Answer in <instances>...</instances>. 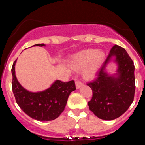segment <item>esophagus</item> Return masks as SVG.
Segmentation results:
<instances>
[{"mask_svg":"<svg viewBox=\"0 0 145 145\" xmlns=\"http://www.w3.org/2000/svg\"><path fill=\"white\" fill-rule=\"evenodd\" d=\"M83 86V83L82 82H80V80H76V86L77 89H79L80 88L81 86Z\"/></svg>","mask_w":145,"mask_h":145,"instance_id":"1","label":"esophagus"}]
</instances>
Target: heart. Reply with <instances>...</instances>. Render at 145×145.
Wrapping results in <instances>:
<instances>
[{
    "label": "heart",
    "instance_id": "heart-1",
    "mask_svg": "<svg viewBox=\"0 0 145 145\" xmlns=\"http://www.w3.org/2000/svg\"><path fill=\"white\" fill-rule=\"evenodd\" d=\"M104 52L88 49L80 52L71 56L69 60V65L76 70H81L86 67L84 71V76L87 79H92L96 76L104 64Z\"/></svg>",
    "mask_w": 145,
    "mask_h": 145
}]
</instances>
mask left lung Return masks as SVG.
<instances>
[{
	"label": "left lung",
	"mask_w": 145,
	"mask_h": 145,
	"mask_svg": "<svg viewBox=\"0 0 145 145\" xmlns=\"http://www.w3.org/2000/svg\"><path fill=\"white\" fill-rule=\"evenodd\" d=\"M112 57L118 65V73L109 75L106 66ZM87 85L93 91L88 105L98 118L110 121L125 112L134 101L136 87L134 65L125 50L117 45L113 46L97 72V78Z\"/></svg>",
	"instance_id": "8db88e82"
}]
</instances>
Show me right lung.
Listing matches in <instances>:
<instances>
[{
  "mask_svg": "<svg viewBox=\"0 0 145 145\" xmlns=\"http://www.w3.org/2000/svg\"><path fill=\"white\" fill-rule=\"evenodd\" d=\"M44 44L33 46H45ZM14 61L11 68L12 90L20 108L27 115L39 121L54 120L64 110L69 95L76 90L74 80L63 82L56 80L50 88L40 92L33 93L25 89L18 81Z\"/></svg>",
  "mask_w": 145,
  "mask_h": 145,
  "instance_id": "1",
  "label": "right lung"
}]
</instances>
